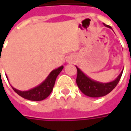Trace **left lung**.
I'll return each mask as SVG.
<instances>
[{"label": "left lung", "instance_id": "left-lung-1", "mask_svg": "<svg viewBox=\"0 0 131 131\" xmlns=\"http://www.w3.org/2000/svg\"><path fill=\"white\" fill-rule=\"evenodd\" d=\"M104 24V23H103ZM106 27L110 28L109 25L104 24ZM77 84L78 85L79 90L82 93L88 95L89 97L93 98H98L102 97L109 93L114 88L117 86L118 84L119 79L122 77L123 71L120 73L118 77L113 82H111L109 83H99L95 81H93L83 73V72L77 67Z\"/></svg>", "mask_w": 131, "mask_h": 131}]
</instances>
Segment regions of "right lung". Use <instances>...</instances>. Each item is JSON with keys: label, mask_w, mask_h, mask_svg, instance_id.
<instances>
[{"label": "right lung", "mask_w": 131, "mask_h": 131, "mask_svg": "<svg viewBox=\"0 0 131 131\" xmlns=\"http://www.w3.org/2000/svg\"><path fill=\"white\" fill-rule=\"evenodd\" d=\"M63 68V66H60V68L52 71L49 73V75L48 76V77L46 79V80L43 83L38 85V87L31 89L28 91H20L14 88H12L13 90L19 95L25 99H28L30 101H42L47 98L50 95V93H52L56 78L58 74L61 72Z\"/></svg>", "instance_id": "1"}]
</instances>
